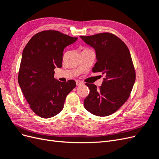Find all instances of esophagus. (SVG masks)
Returning a JSON list of instances; mask_svg holds the SVG:
<instances>
[{
	"label": "esophagus",
	"instance_id": "esophagus-1",
	"mask_svg": "<svg viewBox=\"0 0 159 159\" xmlns=\"http://www.w3.org/2000/svg\"><path fill=\"white\" fill-rule=\"evenodd\" d=\"M81 84H83L82 81H79V80H77V81H76V85H81Z\"/></svg>",
	"mask_w": 159,
	"mask_h": 159
}]
</instances>
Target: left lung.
Returning <instances> with one entry per match:
<instances>
[{
  "mask_svg": "<svg viewBox=\"0 0 159 159\" xmlns=\"http://www.w3.org/2000/svg\"><path fill=\"white\" fill-rule=\"evenodd\" d=\"M80 38L95 50L97 62L92 71L101 72L105 77L99 88L93 84H85L89 93L84 101V107L97 116H108L127 102L135 81L131 54L126 44L111 33Z\"/></svg>",
  "mask_w": 159,
  "mask_h": 159,
  "instance_id": "1",
  "label": "left lung"
}]
</instances>
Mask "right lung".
I'll return each instance as SVG.
<instances>
[{
    "instance_id": "1",
    "label": "right lung",
    "mask_w": 159,
    "mask_h": 159,
    "mask_svg": "<svg viewBox=\"0 0 159 159\" xmlns=\"http://www.w3.org/2000/svg\"><path fill=\"white\" fill-rule=\"evenodd\" d=\"M77 39L59 31L44 30L34 35L23 50L18 84L30 109L42 118L58 114L75 87L74 80L61 82L54 75L56 67L62 66L64 48Z\"/></svg>"
}]
</instances>
